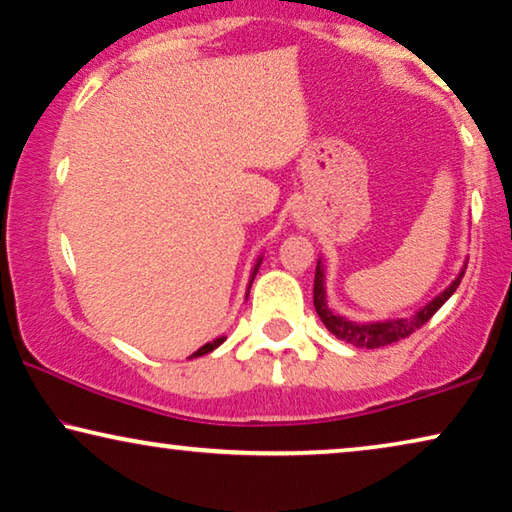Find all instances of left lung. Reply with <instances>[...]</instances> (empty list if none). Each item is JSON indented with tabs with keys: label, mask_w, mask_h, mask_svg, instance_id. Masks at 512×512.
Returning a JSON list of instances; mask_svg holds the SVG:
<instances>
[{
	"label": "left lung",
	"mask_w": 512,
	"mask_h": 512,
	"mask_svg": "<svg viewBox=\"0 0 512 512\" xmlns=\"http://www.w3.org/2000/svg\"><path fill=\"white\" fill-rule=\"evenodd\" d=\"M462 276H464V271L453 280V285L448 287L444 294H439L437 299L427 303L425 308L418 310L414 317L395 319V322L356 324V322H347V319L333 315V312L329 310V305H326L324 271H322V262H319L317 264V271H315V287H312V301H315V310H317L319 319H322L326 329H329L335 335V338L345 340V342H349V345H354V347L375 349V347L393 345V342H398L402 338H409V335L421 329L425 322H430V317L434 315V312H437L441 305H444L448 299H451V294L455 292L457 285H460Z\"/></svg>",
	"instance_id": "1"
}]
</instances>
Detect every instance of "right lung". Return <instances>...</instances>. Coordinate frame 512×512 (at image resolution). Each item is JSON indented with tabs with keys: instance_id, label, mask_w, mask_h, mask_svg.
I'll return each mask as SVG.
<instances>
[{
	"instance_id": "obj_1",
	"label": "right lung",
	"mask_w": 512,
	"mask_h": 512,
	"mask_svg": "<svg viewBox=\"0 0 512 512\" xmlns=\"http://www.w3.org/2000/svg\"><path fill=\"white\" fill-rule=\"evenodd\" d=\"M255 273H257V266H255ZM255 273H253V276H255ZM223 340H225V338H216V340H213V342H207V345H204V347H200V349H197V352H195L193 356H190V358H195V356H204V354H209V352H213V349H216L218 345H223Z\"/></svg>"
}]
</instances>
